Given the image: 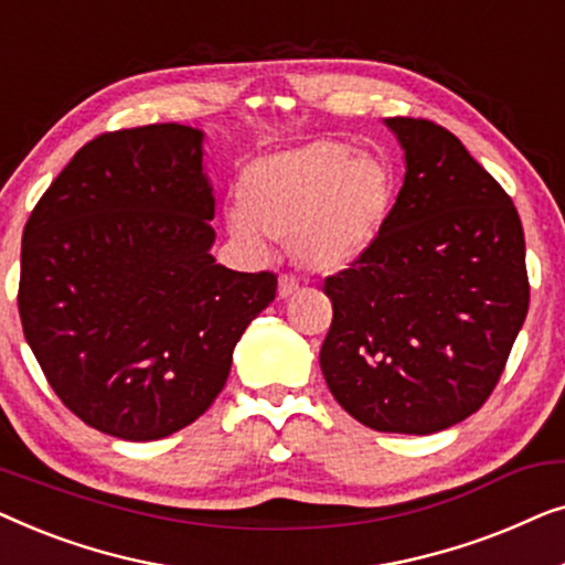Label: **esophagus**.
Returning a JSON list of instances; mask_svg holds the SVG:
<instances>
[{
	"label": "esophagus",
	"instance_id": "esophagus-1",
	"mask_svg": "<svg viewBox=\"0 0 565 565\" xmlns=\"http://www.w3.org/2000/svg\"><path fill=\"white\" fill-rule=\"evenodd\" d=\"M296 290H298V280L292 275H282L280 280H277V296L280 298H290Z\"/></svg>",
	"mask_w": 565,
	"mask_h": 565
}]
</instances>
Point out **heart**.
Returning <instances> with one entry per match:
<instances>
[{
	"mask_svg": "<svg viewBox=\"0 0 565 565\" xmlns=\"http://www.w3.org/2000/svg\"><path fill=\"white\" fill-rule=\"evenodd\" d=\"M391 205L393 172L381 153L319 138L244 169L231 228L249 246L262 236L285 242L298 267L331 275L373 249Z\"/></svg>",
	"mask_w": 565,
	"mask_h": 565,
	"instance_id": "obj_1",
	"label": "heart"
}]
</instances>
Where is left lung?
Here are the masks:
<instances>
[{"mask_svg": "<svg viewBox=\"0 0 565 565\" xmlns=\"http://www.w3.org/2000/svg\"><path fill=\"white\" fill-rule=\"evenodd\" d=\"M404 188L365 257L323 280L331 396L377 431L431 435L486 404L530 306L524 231L504 188L450 130L388 118Z\"/></svg>", "mask_w": 565, "mask_h": 565, "instance_id": "8db88e82", "label": "left lung"}]
</instances>
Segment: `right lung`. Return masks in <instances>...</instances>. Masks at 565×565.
<instances>
[{
	"label": "right lung",
	"instance_id": "obj_1",
	"mask_svg": "<svg viewBox=\"0 0 565 565\" xmlns=\"http://www.w3.org/2000/svg\"><path fill=\"white\" fill-rule=\"evenodd\" d=\"M203 130H113L82 146L22 231L20 321L84 424L149 443L226 385L234 347L275 300L273 273L215 265Z\"/></svg>",
	"mask_w": 565,
	"mask_h": 565
}]
</instances>
